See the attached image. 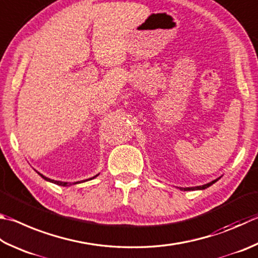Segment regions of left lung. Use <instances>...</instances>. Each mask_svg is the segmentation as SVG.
Segmentation results:
<instances>
[{
	"label": "left lung",
	"mask_w": 258,
	"mask_h": 258,
	"mask_svg": "<svg viewBox=\"0 0 258 258\" xmlns=\"http://www.w3.org/2000/svg\"><path fill=\"white\" fill-rule=\"evenodd\" d=\"M219 179V178H218ZM218 179H215V180H213V181H211V182H209V184H205V185H202V186H196V187H186V188H180L181 190H194V189H205L207 188V187H209V186H211L212 184H214L215 181H218Z\"/></svg>",
	"instance_id": "obj_1"
}]
</instances>
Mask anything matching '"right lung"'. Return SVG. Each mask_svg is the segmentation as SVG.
Segmentation results:
<instances>
[{"mask_svg":"<svg viewBox=\"0 0 258 258\" xmlns=\"http://www.w3.org/2000/svg\"><path fill=\"white\" fill-rule=\"evenodd\" d=\"M39 174V172H38ZM41 177L44 178V179H46V180H48V181H51V182H54V184H57V185H60V186H68V185H71V184H69V182H64V181H57V180H53V179H49V178H47V177H45V176H43L41 174H39ZM98 175H96L95 177H92V178H90V179H93V178H96ZM84 181V180H83ZM78 182H80V181H77V182H74V184H78Z\"/></svg>","mask_w":258,"mask_h":258,"instance_id":"1","label":"right lung"}]
</instances>
